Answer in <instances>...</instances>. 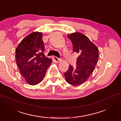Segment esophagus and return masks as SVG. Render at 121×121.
Listing matches in <instances>:
<instances>
[{
    "label": "esophagus",
    "instance_id": "obj_1",
    "mask_svg": "<svg viewBox=\"0 0 121 121\" xmlns=\"http://www.w3.org/2000/svg\"><path fill=\"white\" fill-rule=\"evenodd\" d=\"M54 60H55L57 63L59 62L61 60V59L60 58H58L57 57H54Z\"/></svg>",
    "mask_w": 121,
    "mask_h": 121
}]
</instances>
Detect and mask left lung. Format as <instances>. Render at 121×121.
Returning <instances> with one entry per match:
<instances>
[{
    "mask_svg": "<svg viewBox=\"0 0 121 121\" xmlns=\"http://www.w3.org/2000/svg\"><path fill=\"white\" fill-rule=\"evenodd\" d=\"M68 37L73 43V52L79 56L76 67L70 65L64 75L68 83L78 86L85 82L93 72L98 61L99 49L87 36L80 32L68 35Z\"/></svg>",
    "mask_w": 121,
    "mask_h": 121,
    "instance_id": "1",
    "label": "left lung"
}]
</instances>
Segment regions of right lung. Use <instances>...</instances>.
<instances>
[{"mask_svg":"<svg viewBox=\"0 0 121 121\" xmlns=\"http://www.w3.org/2000/svg\"><path fill=\"white\" fill-rule=\"evenodd\" d=\"M41 32H34L25 37L16 48V63L21 74L30 85L43 80L52 59L44 56V44Z\"/></svg>","mask_w":121,"mask_h":121,"instance_id":"right-lung-1","label":"right lung"}]
</instances>
